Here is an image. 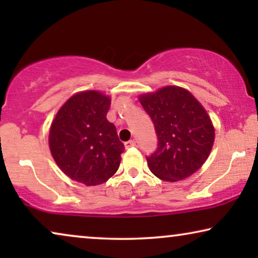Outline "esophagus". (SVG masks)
<instances>
[{"instance_id": "esophagus-1", "label": "esophagus", "mask_w": 258, "mask_h": 258, "mask_svg": "<svg viewBox=\"0 0 258 258\" xmlns=\"http://www.w3.org/2000/svg\"><path fill=\"white\" fill-rule=\"evenodd\" d=\"M135 141H128V142H125L124 143V147H125V149H130V148H133V147H135Z\"/></svg>"}]
</instances>
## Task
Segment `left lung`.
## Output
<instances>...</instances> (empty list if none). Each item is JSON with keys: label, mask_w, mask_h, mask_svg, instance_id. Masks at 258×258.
<instances>
[{"label": "left lung", "mask_w": 258, "mask_h": 258, "mask_svg": "<svg viewBox=\"0 0 258 258\" xmlns=\"http://www.w3.org/2000/svg\"><path fill=\"white\" fill-rule=\"evenodd\" d=\"M156 130L157 150L147 157L160 179L177 182L191 176L209 157L215 128L209 114L189 90L167 86L139 96Z\"/></svg>", "instance_id": "1"}]
</instances>
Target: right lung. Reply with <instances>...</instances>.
Here are the masks:
<instances>
[{"label": "right lung", "mask_w": 258, "mask_h": 258, "mask_svg": "<svg viewBox=\"0 0 258 258\" xmlns=\"http://www.w3.org/2000/svg\"><path fill=\"white\" fill-rule=\"evenodd\" d=\"M111 98L98 90L74 94L49 129V148L58 168L86 185L107 182L117 171L124 146L107 119Z\"/></svg>", "instance_id": "obj_1"}]
</instances>
